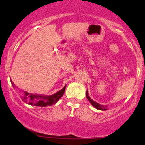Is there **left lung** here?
Masks as SVG:
<instances>
[{
    "label": "left lung",
    "mask_w": 145,
    "mask_h": 145,
    "mask_svg": "<svg viewBox=\"0 0 145 145\" xmlns=\"http://www.w3.org/2000/svg\"><path fill=\"white\" fill-rule=\"evenodd\" d=\"M86 97H87V99L90 101V102L91 103V105H93L94 107H95L96 109H99V110H102V111H105V110H106V106H103V105H100L99 103H97V102H95V101H93L92 100L91 98H90V97H89L88 95V90L86 91Z\"/></svg>",
    "instance_id": "1"
}]
</instances>
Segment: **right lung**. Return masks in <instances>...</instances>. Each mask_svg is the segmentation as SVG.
Returning <instances> with one entry per match:
<instances>
[{
	"label": "right lung",
	"instance_id": "obj_1",
	"mask_svg": "<svg viewBox=\"0 0 145 145\" xmlns=\"http://www.w3.org/2000/svg\"><path fill=\"white\" fill-rule=\"evenodd\" d=\"M13 85V83H12ZM66 86L62 90L58 91L51 95H45L39 94H29L28 92H24V95L22 97V100L26 103H28L30 105L37 106H51L55 105L57 102V101L63 96L64 91H65Z\"/></svg>",
	"mask_w": 145,
	"mask_h": 145
}]
</instances>
